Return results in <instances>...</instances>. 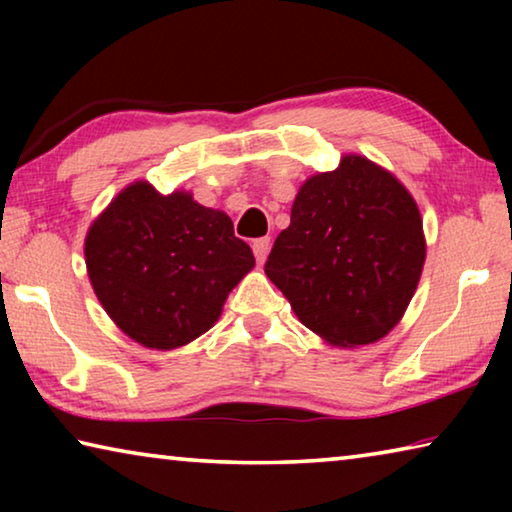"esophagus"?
<instances>
[{"mask_svg":"<svg viewBox=\"0 0 512 512\" xmlns=\"http://www.w3.org/2000/svg\"><path fill=\"white\" fill-rule=\"evenodd\" d=\"M268 250H271V237H262V239L253 241V253H255V259L259 264L266 262Z\"/></svg>","mask_w":512,"mask_h":512,"instance_id":"34e87169","label":"esophagus"}]
</instances>
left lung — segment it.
<instances>
[{"label": "left lung", "instance_id": "8db88e82", "mask_svg": "<svg viewBox=\"0 0 512 512\" xmlns=\"http://www.w3.org/2000/svg\"><path fill=\"white\" fill-rule=\"evenodd\" d=\"M424 235L404 185L361 155L309 178L264 271L311 332L339 348L379 341L418 287Z\"/></svg>", "mask_w": 512, "mask_h": 512}]
</instances>
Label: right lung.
Here are the masks:
<instances>
[{"mask_svg":"<svg viewBox=\"0 0 512 512\" xmlns=\"http://www.w3.org/2000/svg\"><path fill=\"white\" fill-rule=\"evenodd\" d=\"M85 264L119 329L146 348L173 350L216 323L255 257L228 214L135 183L92 223Z\"/></svg>","mask_w":512,"mask_h":512,"instance_id":"add662e5","label":"right lung"}]
</instances>
